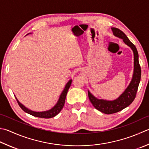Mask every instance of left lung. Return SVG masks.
<instances>
[{"label":"left lung","mask_w":149,"mask_h":149,"mask_svg":"<svg viewBox=\"0 0 149 149\" xmlns=\"http://www.w3.org/2000/svg\"><path fill=\"white\" fill-rule=\"evenodd\" d=\"M112 32L116 37L122 39L123 42L132 50L134 53V72L130 83L124 92L113 100L99 99L88 91V96L93 106L98 110L106 114L117 113L127 108L135 99L136 93L141 80V67L139 63V55L135 45L129 40L125 33L117 28H111Z\"/></svg>","instance_id":"left-lung-1"}]
</instances>
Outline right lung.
Instances as JSON below:
<instances>
[{
    "instance_id": "1",
    "label": "right lung",
    "mask_w": 149,
    "mask_h": 149,
    "mask_svg": "<svg viewBox=\"0 0 149 149\" xmlns=\"http://www.w3.org/2000/svg\"><path fill=\"white\" fill-rule=\"evenodd\" d=\"M29 33H28L27 35H29ZM71 82H72V79L69 80L68 81V82L67 83V84L65 86V88H64L63 91L61 92V93L60 95V98H59L57 103L54 106V107H52L51 109H49V110L44 111H34L30 110V109H28L27 108L25 107L23 104H22L19 102L18 99H17L16 97H15V99H17V102L19 104V106L21 107V108L24 111L26 112V113H29V114L31 115V116H33L34 117H41V118H45V119L52 118V117H54V116H56V115H58L59 113H60V111L63 108L67 91H68L70 86H71Z\"/></svg>"
}]
</instances>
